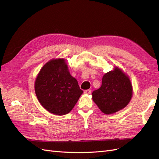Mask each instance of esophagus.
I'll list each match as a JSON object with an SVG mask.
<instances>
[{"mask_svg": "<svg viewBox=\"0 0 159 159\" xmlns=\"http://www.w3.org/2000/svg\"><path fill=\"white\" fill-rule=\"evenodd\" d=\"M91 93V89H87V90L84 91V93H85V94H90Z\"/></svg>", "mask_w": 159, "mask_h": 159, "instance_id": "1", "label": "esophagus"}]
</instances>
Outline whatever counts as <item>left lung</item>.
I'll return each instance as SVG.
<instances>
[{
    "instance_id": "8db88e82",
    "label": "left lung",
    "mask_w": 159,
    "mask_h": 159,
    "mask_svg": "<svg viewBox=\"0 0 159 159\" xmlns=\"http://www.w3.org/2000/svg\"><path fill=\"white\" fill-rule=\"evenodd\" d=\"M132 96L133 86L129 75L117 66L103 75L102 86L92 93L94 103L107 115L125 107Z\"/></svg>"
}]
</instances>
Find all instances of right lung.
Masks as SVG:
<instances>
[{"instance_id":"right-lung-1","label":"right lung","mask_w":159,"mask_h":159,"mask_svg":"<svg viewBox=\"0 0 159 159\" xmlns=\"http://www.w3.org/2000/svg\"><path fill=\"white\" fill-rule=\"evenodd\" d=\"M34 89L42 107L57 115L70 113L83 93L64 58L52 59L44 65L36 78Z\"/></svg>"}]
</instances>
